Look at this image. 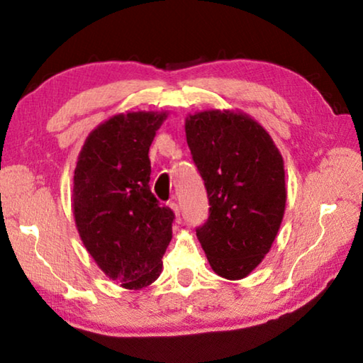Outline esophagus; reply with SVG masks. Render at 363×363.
I'll list each match as a JSON object with an SVG mask.
<instances>
[{
  "instance_id": "obj_1",
  "label": "esophagus",
  "mask_w": 363,
  "mask_h": 363,
  "mask_svg": "<svg viewBox=\"0 0 363 363\" xmlns=\"http://www.w3.org/2000/svg\"><path fill=\"white\" fill-rule=\"evenodd\" d=\"M169 208L174 211L177 223H181V205L177 203V201H173V203H169Z\"/></svg>"
}]
</instances>
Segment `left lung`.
Listing matches in <instances>:
<instances>
[{
	"instance_id": "left-lung-1",
	"label": "left lung",
	"mask_w": 363,
	"mask_h": 363,
	"mask_svg": "<svg viewBox=\"0 0 363 363\" xmlns=\"http://www.w3.org/2000/svg\"><path fill=\"white\" fill-rule=\"evenodd\" d=\"M186 136L210 203L196 237L214 272L227 280L245 279L269 253L284 219V158L247 113L189 115Z\"/></svg>"
}]
</instances>
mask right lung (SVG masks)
<instances>
[{
  "label": "right lung",
  "instance_id": "add662e5",
  "mask_svg": "<svg viewBox=\"0 0 363 363\" xmlns=\"http://www.w3.org/2000/svg\"><path fill=\"white\" fill-rule=\"evenodd\" d=\"M167 112H128L84 140L73 176V216L84 248L108 279L128 290L162 274L174 213L152 194L149 149Z\"/></svg>",
  "mask_w": 363,
  "mask_h": 363
}]
</instances>
